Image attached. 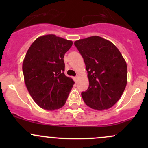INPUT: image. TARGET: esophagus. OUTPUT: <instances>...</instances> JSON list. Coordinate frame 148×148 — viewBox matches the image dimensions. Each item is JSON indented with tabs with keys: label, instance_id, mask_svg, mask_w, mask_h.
<instances>
[{
	"label": "esophagus",
	"instance_id": "34e87169",
	"mask_svg": "<svg viewBox=\"0 0 148 148\" xmlns=\"http://www.w3.org/2000/svg\"><path fill=\"white\" fill-rule=\"evenodd\" d=\"M78 79H79V76H75V77L74 78V81H75V82L76 83L78 81Z\"/></svg>",
	"mask_w": 148,
	"mask_h": 148
}]
</instances>
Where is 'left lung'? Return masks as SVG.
<instances>
[{"label": "left lung", "instance_id": "8db88e82", "mask_svg": "<svg viewBox=\"0 0 148 148\" xmlns=\"http://www.w3.org/2000/svg\"><path fill=\"white\" fill-rule=\"evenodd\" d=\"M84 58L89 79L87 90L81 92L86 105L102 111L116 103L127 85L125 59L112 42L92 36L74 42Z\"/></svg>", "mask_w": 148, "mask_h": 148}]
</instances>
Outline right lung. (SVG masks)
Returning <instances> with one entry per match:
<instances>
[{
    "label": "right lung",
    "mask_w": 148,
    "mask_h": 148,
    "mask_svg": "<svg viewBox=\"0 0 148 148\" xmlns=\"http://www.w3.org/2000/svg\"><path fill=\"white\" fill-rule=\"evenodd\" d=\"M72 42L54 35L40 37L27 51L23 73L27 89L38 106L49 111L64 105L74 82L64 74V53Z\"/></svg>",
    "instance_id": "1"
}]
</instances>
